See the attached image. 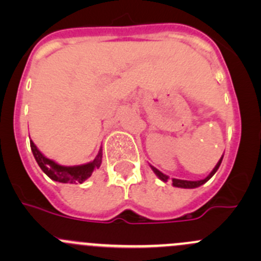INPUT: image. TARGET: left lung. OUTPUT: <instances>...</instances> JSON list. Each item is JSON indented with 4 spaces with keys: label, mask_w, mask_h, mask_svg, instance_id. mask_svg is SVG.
<instances>
[{
    "label": "left lung",
    "mask_w": 261,
    "mask_h": 261,
    "mask_svg": "<svg viewBox=\"0 0 261 261\" xmlns=\"http://www.w3.org/2000/svg\"><path fill=\"white\" fill-rule=\"evenodd\" d=\"M222 158L223 156H221V159L218 160V163L216 164V167L213 168L212 172L210 173V174L207 175L204 179H201V180H183V179H175V178H173V186L178 187V188H197V187L202 186V184L206 183L207 180L211 179V178L213 177V174L217 172V169L220 168V165H221V162H222ZM150 167H151V165H150ZM151 169H152V172H154L155 174L158 175V178H159V179H162L163 181H168V179H169V177H168V175H165L164 173H162L160 170H158L156 168L151 167Z\"/></svg>",
    "instance_id": "1"
}]
</instances>
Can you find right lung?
<instances>
[{
    "label": "right lung",
    "instance_id": "add662e5",
    "mask_svg": "<svg viewBox=\"0 0 261 261\" xmlns=\"http://www.w3.org/2000/svg\"><path fill=\"white\" fill-rule=\"evenodd\" d=\"M30 146L34 158H35L36 163L41 168V170L48 175L50 179L60 181V183H83L84 180L91 177L94 169H98L101 167L102 147L99 149L98 154L94 158V160H92L91 163H87V164L82 165H74V167H64V165H59L54 160H50L46 156H44L40 152V150L36 147L35 144L31 140Z\"/></svg>",
    "mask_w": 261,
    "mask_h": 261
}]
</instances>
